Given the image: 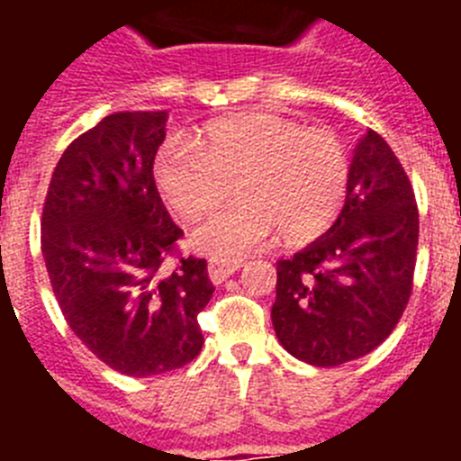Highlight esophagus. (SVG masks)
Returning <instances> with one entry per match:
<instances>
[{"instance_id": "34e87169", "label": "esophagus", "mask_w": 461, "mask_h": 461, "mask_svg": "<svg viewBox=\"0 0 461 461\" xmlns=\"http://www.w3.org/2000/svg\"><path fill=\"white\" fill-rule=\"evenodd\" d=\"M240 267H242V260L240 258H212L210 263H207V275H210V279L214 281V284H221L223 279H228V276L233 275V272H238Z\"/></svg>"}]
</instances>
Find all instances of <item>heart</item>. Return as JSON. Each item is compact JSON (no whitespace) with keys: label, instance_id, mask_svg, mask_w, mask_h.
I'll use <instances>...</instances> for the list:
<instances>
[{"label":"heart","instance_id":"obj_1","mask_svg":"<svg viewBox=\"0 0 461 461\" xmlns=\"http://www.w3.org/2000/svg\"><path fill=\"white\" fill-rule=\"evenodd\" d=\"M244 201L219 212L194 233L201 251L230 258L275 238L291 244L325 233L348 195L351 161L328 129L272 113H247L173 138L154 158V185L182 221H198L233 194Z\"/></svg>","mask_w":461,"mask_h":461}]
</instances>
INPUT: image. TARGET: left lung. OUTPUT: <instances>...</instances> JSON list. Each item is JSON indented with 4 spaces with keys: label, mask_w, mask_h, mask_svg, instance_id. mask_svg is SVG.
<instances>
[{
    "label": "left lung",
    "mask_w": 461,
    "mask_h": 461,
    "mask_svg": "<svg viewBox=\"0 0 461 461\" xmlns=\"http://www.w3.org/2000/svg\"><path fill=\"white\" fill-rule=\"evenodd\" d=\"M418 228L409 175L388 142L367 131L337 221L276 263L272 325L281 346L297 360L337 367L388 339L413 291Z\"/></svg>",
    "instance_id": "obj_1"
}]
</instances>
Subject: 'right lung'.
Instances as JSON below:
<instances>
[{
  "label": "right lung",
  "mask_w": 461,
  "mask_h": 461,
  "mask_svg": "<svg viewBox=\"0 0 461 461\" xmlns=\"http://www.w3.org/2000/svg\"><path fill=\"white\" fill-rule=\"evenodd\" d=\"M166 110L104 117L64 149L41 217V251L68 328L126 376L189 365L214 286L207 260L182 256L154 185Z\"/></svg>",
  "instance_id": "add662e5"
}]
</instances>
